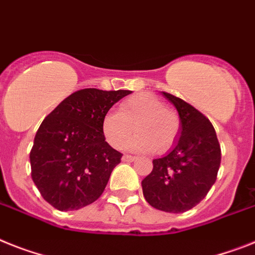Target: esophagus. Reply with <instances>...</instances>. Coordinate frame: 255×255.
Returning a JSON list of instances; mask_svg holds the SVG:
<instances>
[{
    "mask_svg": "<svg viewBox=\"0 0 255 255\" xmlns=\"http://www.w3.org/2000/svg\"><path fill=\"white\" fill-rule=\"evenodd\" d=\"M122 159H123L124 162H133V160L136 159V157H133V155H128V154H124Z\"/></svg>",
    "mask_w": 255,
    "mask_h": 255,
    "instance_id": "1",
    "label": "esophagus"
}]
</instances>
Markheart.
<instances>
[{"mask_svg":"<svg viewBox=\"0 0 255 255\" xmlns=\"http://www.w3.org/2000/svg\"><path fill=\"white\" fill-rule=\"evenodd\" d=\"M126 146L134 151L170 150L180 134V119L162 100L150 93H140L124 100L119 111H109L102 119V133L113 147H121L133 131Z\"/></svg>","mask_w":255,"mask_h":255,"instance_id":"obj_1","label":"heart"}]
</instances>
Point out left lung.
I'll return each mask as SVG.
<instances>
[{"label":"left lung","instance_id":"obj_1","mask_svg":"<svg viewBox=\"0 0 255 255\" xmlns=\"http://www.w3.org/2000/svg\"><path fill=\"white\" fill-rule=\"evenodd\" d=\"M176 108L180 134L174 147L153 159V170L145 177L142 193L147 204L166 213H184L198 205L217 180L220 145L213 124L202 113L181 98L162 92Z\"/></svg>","mask_w":255,"mask_h":255}]
</instances>
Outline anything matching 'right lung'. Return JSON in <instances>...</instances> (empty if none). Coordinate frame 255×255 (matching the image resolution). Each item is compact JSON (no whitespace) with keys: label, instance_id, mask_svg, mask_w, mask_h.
Instances as JSON below:
<instances>
[{"label":"right lung","instance_id":"1","mask_svg":"<svg viewBox=\"0 0 255 255\" xmlns=\"http://www.w3.org/2000/svg\"><path fill=\"white\" fill-rule=\"evenodd\" d=\"M129 93L80 89L42 121L29 154L31 176L42 198L57 210H79L104 193L123 154L105 141L102 119Z\"/></svg>","mask_w":255,"mask_h":255}]
</instances>
